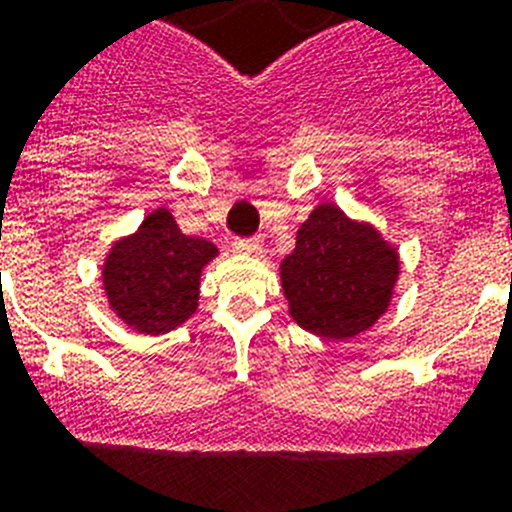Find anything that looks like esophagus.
<instances>
[{
	"label": "esophagus",
	"instance_id": "esophagus-1",
	"mask_svg": "<svg viewBox=\"0 0 512 512\" xmlns=\"http://www.w3.org/2000/svg\"><path fill=\"white\" fill-rule=\"evenodd\" d=\"M234 250L242 252V255H257L262 250L260 237H247V239H234Z\"/></svg>",
	"mask_w": 512,
	"mask_h": 512
}]
</instances>
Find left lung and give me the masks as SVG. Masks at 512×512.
Listing matches in <instances>:
<instances>
[{
  "mask_svg": "<svg viewBox=\"0 0 512 512\" xmlns=\"http://www.w3.org/2000/svg\"><path fill=\"white\" fill-rule=\"evenodd\" d=\"M399 278V252L368 221L319 203L281 262L288 314L324 340H348L384 317Z\"/></svg>",
  "mask_w": 512,
  "mask_h": 512,
  "instance_id": "left-lung-1",
  "label": "left lung"
}]
</instances>
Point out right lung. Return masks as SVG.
<instances>
[{
  "instance_id": "obj_1",
  "label": "right lung",
  "mask_w": 512,
  "mask_h": 512,
  "mask_svg": "<svg viewBox=\"0 0 512 512\" xmlns=\"http://www.w3.org/2000/svg\"><path fill=\"white\" fill-rule=\"evenodd\" d=\"M219 247L188 237L167 208L151 211L102 262L110 309L139 335H164L188 322L201 299V273Z\"/></svg>"
}]
</instances>
